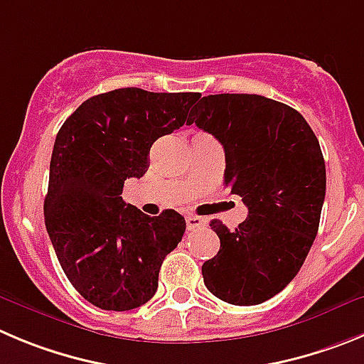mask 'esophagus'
<instances>
[{
  "mask_svg": "<svg viewBox=\"0 0 364 364\" xmlns=\"http://www.w3.org/2000/svg\"><path fill=\"white\" fill-rule=\"evenodd\" d=\"M206 226V220L203 217L198 215H186V228L188 230H199V228H205Z\"/></svg>",
  "mask_w": 364,
  "mask_h": 364,
  "instance_id": "obj_1",
  "label": "esophagus"
}]
</instances>
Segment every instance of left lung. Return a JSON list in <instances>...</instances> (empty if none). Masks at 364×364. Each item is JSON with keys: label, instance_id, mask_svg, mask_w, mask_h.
I'll list each match as a JSON object with an SVG mask.
<instances>
[{"label": "left lung", "instance_id": "8db88e82", "mask_svg": "<svg viewBox=\"0 0 364 364\" xmlns=\"http://www.w3.org/2000/svg\"><path fill=\"white\" fill-rule=\"evenodd\" d=\"M224 147V185L240 196L247 219L235 230L212 220L220 250L203 264L213 296L259 305L300 271L320 226L325 159L296 109L260 95H208L190 113Z\"/></svg>", "mask_w": 364, "mask_h": 364}]
</instances>
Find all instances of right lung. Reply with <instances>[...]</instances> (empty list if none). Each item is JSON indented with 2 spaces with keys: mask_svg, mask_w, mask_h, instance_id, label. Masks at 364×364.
<instances>
[{
  "mask_svg": "<svg viewBox=\"0 0 364 364\" xmlns=\"http://www.w3.org/2000/svg\"><path fill=\"white\" fill-rule=\"evenodd\" d=\"M199 97L122 87L87 98L57 132L44 224L68 280L98 309L147 304L163 260L181 242L185 217H149L122 192L125 179L147 172L152 144L188 122Z\"/></svg>",
  "mask_w": 364,
  "mask_h": 364,
  "instance_id": "obj_1",
  "label": "right lung"
}]
</instances>
